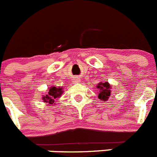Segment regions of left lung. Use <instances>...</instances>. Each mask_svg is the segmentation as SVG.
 <instances>
[{
  "mask_svg": "<svg viewBox=\"0 0 157 157\" xmlns=\"http://www.w3.org/2000/svg\"><path fill=\"white\" fill-rule=\"evenodd\" d=\"M98 88L100 89V94H98V98L102 101H106L109 100V97L111 95V86L109 84V82H101L98 84Z\"/></svg>",
  "mask_w": 157,
  "mask_h": 157,
  "instance_id": "1",
  "label": "left lung"
}]
</instances>
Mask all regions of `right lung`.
<instances>
[{"mask_svg":"<svg viewBox=\"0 0 157 157\" xmlns=\"http://www.w3.org/2000/svg\"><path fill=\"white\" fill-rule=\"evenodd\" d=\"M63 93L62 91V88L59 87V88H56L55 86L50 87V89L48 90V94L43 97V100L46 103L50 104V105H54V102H55V100L56 98H58L59 96L61 95V94Z\"/></svg>","mask_w":157,"mask_h":157,"instance_id":"right-lung-1","label":"right lung"}]
</instances>
